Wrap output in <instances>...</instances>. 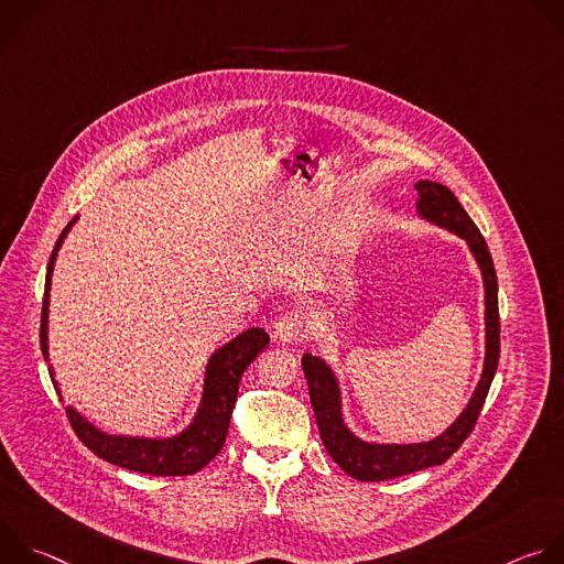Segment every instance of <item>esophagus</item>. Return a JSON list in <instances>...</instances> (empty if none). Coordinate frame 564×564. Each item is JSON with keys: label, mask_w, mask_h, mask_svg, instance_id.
Returning a JSON list of instances; mask_svg holds the SVG:
<instances>
[{"label": "esophagus", "mask_w": 564, "mask_h": 564, "mask_svg": "<svg viewBox=\"0 0 564 564\" xmlns=\"http://www.w3.org/2000/svg\"><path fill=\"white\" fill-rule=\"evenodd\" d=\"M274 335L279 341L283 344H296L303 341L307 335V321L301 312H285L279 321H276V328Z\"/></svg>", "instance_id": "obj_1"}]
</instances>
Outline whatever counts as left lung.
<instances>
[{"label": "left lung", "mask_w": 564, "mask_h": 564, "mask_svg": "<svg viewBox=\"0 0 564 564\" xmlns=\"http://www.w3.org/2000/svg\"><path fill=\"white\" fill-rule=\"evenodd\" d=\"M420 200L417 212L422 218L446 227L448 231H455L462 236L479 270L481 279H485V292H487V357H485V370H481V379L468 401L464 413L453 422L448 431H444L440 437L422 444H368L355 437L344 420H341V397L339 386L333 375V370L312 355H303L301 366L307 379L312 411L318 424V435L324 442L328 455L355 479L359 481H381L392 479L399 475H409L429 466L444 464L470 435L475 429V422L479 417L481 406H485L491 381L498 370L500 361V314H498V276L494 268L491 252L487 248L485 236L479 234L477 225L470 220V216L464 212L455 194L433 181H420L415 185Z\"/></svg>", "instance_id": "obj_1"}]
</instances>
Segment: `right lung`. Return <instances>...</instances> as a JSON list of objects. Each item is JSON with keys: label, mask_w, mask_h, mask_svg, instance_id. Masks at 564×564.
<instances>
[{"label": "right lung", "mask_w": 564, "mask_h": 564, "mask_svg": "<svg viewBox=\"0 0 564 564\" xmlns=\"http://www.w3.org/2000/svg\"><path fill=\"white\" fill-rule=\"evenodd\" d=\"M73 218L59 234L57 243L51 252L48 270H46V285H44V303H42V326H40V346L44 359H48L46 346V326H48V290H51V272L57 257V250L70 225ZM270 344V335L261 328H250L234 337L229 344L218 348L205 375V390L200 409L194 422L176 437L170 440H144V437H122V435H107L89 424L75 409L66 406V417L87 448H91L98 457L147 475H192L207 466L223 448L231 411L238 397V383L243 377L246 368L263 352ZM53 375V370H51ZM57 394L59 388L55 386ZM62 399V397H59Z\"/></svg>", "instance_id": "add662e5"}]
</instances>
